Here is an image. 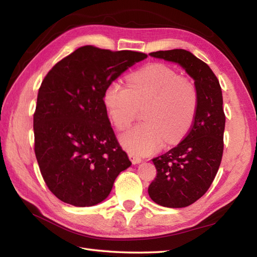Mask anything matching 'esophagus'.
Returning a JSON list of instances; mask_svg holds the SVG:
<instances>
[{
	"label": "esophagus",
	"mask_w": 257,
	"mask_h": 257,
	"mask_svg": "<svg viewBox=\"0 0 257 257\" xmlns=\"http://www.w3.org/2000/svg\"><path fill=\"white\" fill-rule=\"evenodd\" d=\"M129 159L132 160V162L134 163V165H138V163H140L141 161H143V159H141V158L137 157L136 155H133V154L129 155Z\"/></svg>",
	"instance_id": "obj_1"
}]
</instances>
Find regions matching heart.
I'll list each match as a JSON object with an SVG mask.
<instances>
[{"mask_svg": "<svg viewBox=\"0 0 257 257\" xmlns=\"http://www.w3.org/2000/svg\"><path fill=\"white\" fill-rule=\"evenodd\" d=\"M127 85L108 84L105 105L112 123L123 129L132 123L137 107L147 105L146 122L120 135V143L130 154L147 156L160 149L163 139L174 144L192 124L198 107V91L190 79L163 64H150L130 75Z\"/></svg>", "mask_w": 257, "mask_h": 257, "instance_id": "obj_1", "label": "heart"}]
</instances>
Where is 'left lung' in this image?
<instances>
[{
	"mask_svg": "<svg viewBox=\"0 0 257 257\" xmlns=\"http://www.w3.org/2000/svg\"><path fill=\"white\" fill-rule=\"evenodd\" d=\"M149 55L180 65L194 80L198 91L192 127L178 146L152 159L157 177L148 188L157 204L185 207L209 190L221 165L225 128L222 89L212 69L192 53L171 50Z\"/></svg>",
	"mask_w": 257,
	"mask_h": 257,
	"instance_id": "8db88e82",
	"label": "left lung"
}]
</instances>
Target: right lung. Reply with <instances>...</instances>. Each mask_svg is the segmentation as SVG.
Here are the masks:
<instances>
[{
    "label": "right lung",
    "instance_id": "right-lung-1",
    "mask_svg": "<svg viewBox=\"0 0 257 257\" xmlns=\"http://www.w3.org/2000/svg\"><path fill=\"white\" fill-rule=\"evenodd\" d=\"M144 53L87 45L54 66L43 80L34 113L35 156L51 192L65 203L92 206L110 193L132 166L103 105L108 84Z\"/></svg>",
    "mask_w": 257,
    "mask_h": 257
}]
</instances>
